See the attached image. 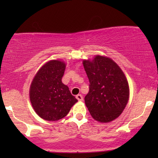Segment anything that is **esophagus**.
Returning a JSON list of instances; mask_svg holds the SVG:
<instances>
[{"instance_id": "esophagus-1", "label": "esophagus", "mask_w": 158, "mask_h": 158, "mask_svg": "<svg viewBox=\"0 0 158 158\" xmlns=\"http://www.w3.org/2000/svg\"><path fill=\"white\" fill-rule=\"evenodd\" d=\"M76 98H77L78 101H83V96H82L81 94L77 95V96H76Z\"/></svg>"}]
</instances>
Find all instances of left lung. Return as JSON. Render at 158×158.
I'll list each match as a JSON object with an SVG mask.
<instances>
[{
    "instance_id": "8db88e82",
    "label": "left lung",
    "mask_w": 158,
    "mask_h": 158,
    "mask_svg": "<svg viewBox=\"0 0 158 158\" xmlns=\"http://www.w3.org/2000/svg\"><path fill=\"white\" fill-rule=\"evenodd\" d=\"M83 66L89 80V92L85 103L90 115L101 123L119 116L129 97L127 80L119 66L109 57L97 55L84 60Z\"/></svg>"
}]
</instances>
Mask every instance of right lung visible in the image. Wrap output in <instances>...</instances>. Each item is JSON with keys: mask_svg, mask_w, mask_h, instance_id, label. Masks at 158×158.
<instances>
[{"mask_svg": "<svg viewBox=\"0 0 158 158\" xmlns=\"http://www.w3.org/2000/svg\"><path fill=\"white\" fill-rule=\"evenodd\" d=\"M65 67L64 62L50 60L39 70L31 82L30 101L34 111L43 119H61L77 101L62 82Z\"/></svg>", "mask_w": 158, "mask_h": 158, "instance_id": "right-lung-1", "label": "right lung"}]
</instances>
